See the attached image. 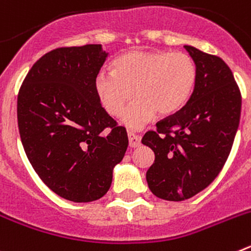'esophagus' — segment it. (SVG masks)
Instances as JSON below:
<instances>
[{
	"instance_id": "esophagus-1",
	"label": "esophagus",
	"mask_w": 251,
	"mask_h": 251,
	"mask_svg": "<svg viewBox=\"0 0 251 251\" xmlns=\"http://www.w3.org/2000/svg\"><path fill=\"white\" fill-rule=\"evenodd\" d=\"M128 139H129V147L136 148L141 146V141H139V137L136 136L133 132H128Z\"/></svg>"
}]
</instances>
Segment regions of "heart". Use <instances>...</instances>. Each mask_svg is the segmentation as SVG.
Returning a JSON list of instances; mask_svg holds the SVG:
<instances>
[{
  "mask_svg": "<svg viewBox=\"0 0 251 251\" xmlns=\"http://www.w3.org/2000/svg\"><path fill=\"white\" fill-rule=\"evenodd\" d=\"M113 72H100L94 79L95 94L106 113L119 117L133 97L137 99L123 114L128 127L138 129L158 113L178 112L190 99L197 68L190 55L166 50L128 51L113 61Z\"/></svg>",
  "mask_w": 251,
  "mask_h": 251,
  "instance_id": "obj_1",
  "label": "heart"
}]
</instances>
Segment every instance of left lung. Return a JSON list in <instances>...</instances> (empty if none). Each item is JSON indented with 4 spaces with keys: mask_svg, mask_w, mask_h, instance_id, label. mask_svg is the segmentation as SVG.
Masks as SVG:
<instances>
[{
    "mask_svg": "<svg viewBox=\"0 0 251 251\" xmlns=\"http://www.w3.org/2000/svg\"><path fill=\"white\" fill-rule=\"evenodd\" d=\"M185 49L197 68L194 92L178 112L142 138L154 152L146 175L148 187L167 201L187 200L216 178L240 122V89L229 66L194 46Z\"/></svg>",
    "mask_w": 251,
    "mask_h": 251,
    "instance_id": "obj_1",
    "label": "left lung"
}]
</instances>
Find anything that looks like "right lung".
Returning <instances> with one entry per match:
<instances>
[{
    "label": "right lung",
    "mask_w": 251,
    "mask_h": 251,
    "mask_svg": "<svg viewBox=\"0 0 251 251\" xmlns=\"http://www.w3.org/2000/svg\"><path fill=\"white\" fill-rule=\"evenodd\" d=\"M106 56L98 44L51 50L32 65L17 97L28 161L51 191L73 202L103 197L128 147L126 128L95 94Z\"/></svg>",
    "instance_id": "obj_1"
}]
</instances>
